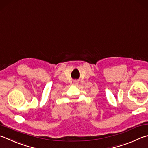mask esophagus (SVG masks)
<instances>
[{
	"label": "esophagus",
	"instance_id": "esophagus-1",
	"mask_svg": "<svg viewBox=\"0 0 148 148\" xmlns=\"http://www.w3.org/2000/svg\"><path fill=\"white\" fill-rule=\"evenodd\" d=\"M73 85H75V86H76V85H78V83L76 82H74V83H73Z\"/></svg>",
	"mask_w": 148,
	"mask_h": 148
}]
</instances>
